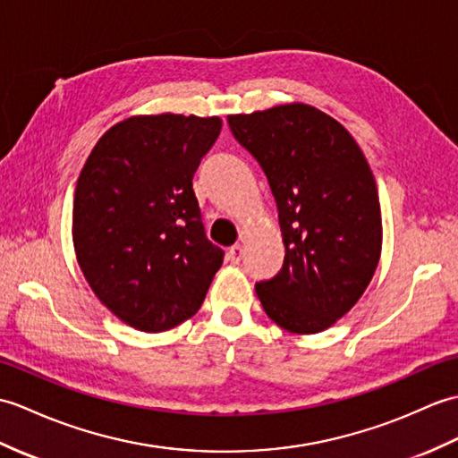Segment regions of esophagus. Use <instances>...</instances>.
Returning <instances> with one entry per match:
<instances>
[{"instance_id": "34e87169", "label": "esophagus", "mask_w": 458, "mask_h": 458, "mask_svg": "<svg viewBox=\"0 0 458 458\" xmlns=\"http://www.w3.org/2000/svg\"><path fill=\"white\" fill-rule=\"evenodd\" d=\"M242 255H245V247L242 245H233L229 250H227V260L229 262H233V264H239L241 262V259H242Z\"/></svg>"}]
</instances>
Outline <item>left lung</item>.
I'll return each mask as SVG.
<instances>
[{"label":"left lung","instance_id":"8db88e82","mask_svg":"<svg viewBox=\"0 0 458 458\" xmlns=\"http://www.w3.org/2000/svg\"><path fill=\"white\" fill-rule=\"evenodd\" d=\"M259 160L278 206L286 257L255 290L282 329L313 335L360 300L382 252V213L372 170L337 119L308 104L229 115Z\"/></svg>","mask_w":458,"mask_h":458}]
</instances>
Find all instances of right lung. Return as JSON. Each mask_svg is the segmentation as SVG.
Listing matches in <instances>:
<instances>
[{
    "instance_id": "obj_1",
    "label": "right lung",
    "mask_w": 458,
    "mask_h": 458,
    "mask_svg": "<svg viewBox=\"0 0 458 458\" xmlns=\"http://www.w3.org/2000/svg\"><path fill=\"white\" fill-rule=\"evenodd\" d=\"M219 133V117L135 115L101 135L80 172L78 264L98 300L139 331L196 315L221 268L191 188Z\"/></svg>"
}]
</instances>
